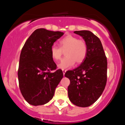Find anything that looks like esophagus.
<instances>
[{
	"label": "esophagus",
	"mask_w": 125,
	"mask_h": 125,
	"mask_svg": "<svg viewBox=\"0 0 125 125\" xmlns=\"http://www.w3.org/2000/svg\"><path fill=\"white\" fill-rule=\"evenodd\" d=\"M66 70H64V69H63V70H62V73H63V75H64V76L65 73H66Z\"/></svg>",
	"instance_id": "obj_1"
}]
</instances>
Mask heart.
Instances as JSON below:
<instances>
[{"label": "heart", "instance_id": "b5f03b06", "mask_svg": "<svg viewBox=\"0 0 125 125\" xmlns=\"http://www.w3.org/2000/svg\"><path fill=\"white\" fill-rule=\"evenodd\" d=\"M59 46V47L56 46L51 47V56L53 60L58 61L65 51L66 57L58 64V68L62 70L73 67L75 62L81 63L87 56L88 46L86 41L73 35L68 34L60 39Z\"/></svg>", "mask_w": 125, "mask_h": 125}]
</instances>
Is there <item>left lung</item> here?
<instances>
[{
	"label": "left lung",
	"mask_w": 125,
	"mask_h": 125,
	"mask_svg": "<svg viewBox=\"0 0 125 125\" xmlns=\"http://www.w3.org/2000/svg\"><path fill=\"white\" fill-rule=\"evenodd\" d=\"M86 41L87 56L82 63L73 70L68 71V96L71 103L79 107H88L98 100L107 81V59L101 41L89 31H74Z\"/></svg>",
	"instance_id": "left-lung-1"
}]
</instances>
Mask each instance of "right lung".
<instances>
[{"label": "right lung", "instance_id": "right-lung-1", "mask_svg": "<svg viewBox=\"0 0 125 125\" xmlns=\"http://www.w3.org/2000/svg\"><path fill=\"white\" fill-rule=\"evenodd\" d=\"M64 34L37 29L27 39L20 55L19 88L25 101L34 106L49 102L63 77L51 56V47ZM52 70H55L52 72Z\"/></svg>", "mask_w": 125, "mask_h": 125}]
</instances>
